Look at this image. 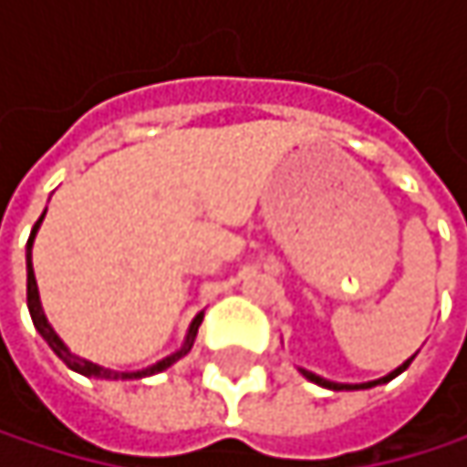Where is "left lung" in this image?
Returning a JSON list of instances; mask_svg holds the SVG:
<instances>
[{
  "label": "left lung",
  "mask_w": 467,
  "mask_h": 467,
  "mask_svg": "<svg viewBox=\"0 0 467 467\" xmlns=\"http://www.w3.org/2000/svg\"><path fill=\"white\" fill-rule=\"evenodd\" d=\"M414 357H417V354H414ZM414 357H411V359H414ZM411 359H406L400 368H395V370H392V373H387L384 379H379V381H368V384H335V381H327V379L317 376V373H311V370H300V373H303L308 381H314V384H319V387H327V389H337V392H340V389H370V387H376V384H387V381H392L395 376H400V373L411 365Z\"/></svg>",
  "instance_id": "left-lung-1"
}]
</instances>
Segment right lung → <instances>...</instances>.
<instances>
[{
    "label": "right lung",
    "instance_id": "add662e5",
    "mask_svg": "<svg viewBox=\"0 0 467 467\" xmlns=\"http://www.w3.org/2000/svg\"><path fill=\"white\" fill-rule=\"evenodd\" d=\"M43 219H46V213L37 219V224H35V230L29 234V243H26V303H29V314H32V322L37 327V332L46 337V343L53 348V354L69 368V370H75V373H80V376H94V379H110V381H124V379H145V376H153V373H161V370H167L172 362H178L181 357H186L189 351H192V346H194V337H197V329L202 325V314H197L194 317V322L189 327V332H186V340H183V346L175 351V354H170V357H164V359H159L156 365H150V368H145V370H135V373H119V370H110V368H99V365H94V362H88V359H83V357H78V354H72L67 346H64V340L56 335V329L47 325L46 314H43V306H40V292H37V278H35V267H32V243H35V234L40 230V224H43Z\"/></svg>",
    "mask_w": 467,
    "mask_h": 467
}]
</instances>
